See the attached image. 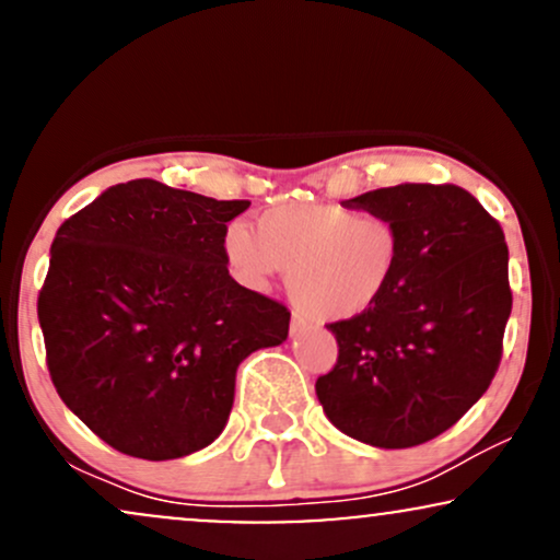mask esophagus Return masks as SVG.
Here are the masks:
<instances>
[{
    "label": "esophagus",
    "instance_id": "1",
    "mask_svg": "<svg viewBox=\"0 0 560 560\" xmlns=\"http://www.w3.org/2000/svg\"><path fill=\"white\" fill-rule=\"evenodd\" d=\"M306 319L304 317H299V314H293V317H291V332L295 335V332H304L306 330Z\"/></svg>",
    "mask_w": 560,
    "mask_h": 560
}]
</instances>
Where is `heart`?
I'll use <instances>...</instances> for the list:
<instances>
[{
    "instance_id": "obj_1",
    "label": "heart",
    "mask_w": 560,
    "mask_h": 560,
    "mask_svg": "<svg viewBox=\"0 0 560 560\" xmlns=\"http://www.w3.org/2000/svg\"><path fill=\"white\" fill-rule=\"evenodd\" d=\"M222 248L235 278L265 288L285 272L288 291L319 322H346L385 299L400 267V233L390 217L340 203H291L225 230Z\"/></svg>"
}]
</instances>
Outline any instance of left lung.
I'll list each match as a JSON object with an SVG mask.
<instances>
[{
    "label": "left lung",
    "instance_id": "1",
    "mask_svg": "<svg viewBox=\"0 0 560 560\" xmlns=\"http://www.w3.org/2000/svg\"><path fill=\"white\" fill-rule=\"evenodd\" d=\"M390 217L400 267L372 312L332 322V372L317 380L327 419L374 448L438 438L482 398L511 314L509 246L469 190L400 183L343 201Z\"/></svg>",
    "mask_w": 560,
    "mask_h": 560
}]
</instances>
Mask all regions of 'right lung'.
I'll use <instances>...</instances> for the list:
<instances>
[{"instance_id": "obj_1", "label": "right lung", "mask_w": 560, "mask_h": 560, "mask_svg": "<svg viewBox=\"0 0 560 560\" xmlns=\"http://www.w3.org/2000/svg\"><path fill=\"white\" fill-rule=\"evenodd\" d=\"M248 203L141 177L59 225L38 293L46 366L115 451L167 462L207 448L241 361L288 338L291 312L228 272L222 238Z\"/></svg>"}]
</instances>
